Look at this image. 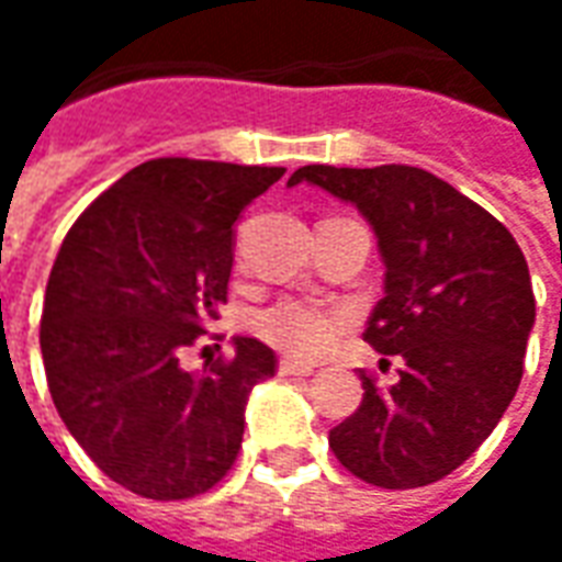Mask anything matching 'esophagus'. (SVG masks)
Returning <instances> with one entry per match:
<instances>
[{
  "instance_id": "esophagus-1",
  "label": "esophagus",
  "mask_w": 562,
  "mask_h": 562,
  "mask_svg": "<svg viewBox=\"0 0 562 562\" xmlns=\"http://www.w3.org/2000/svg\"><path fill=\"white\" fill-rule=\"evenodd\" d=\"M316 371L310 362H294V359H280V374L285 376H310Z\"/></svg>"
}]
</instances>
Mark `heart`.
<instances>
[{"label":"heart","mask_w":562,"mask_h":562,"mask_svg":"<svg viewBox=\"0 0 562 562\" xmlns=\"http://www.w3.org/2000/svg\"><path fill=\"white\" fill-rule=\"evenodd\" d=\"M352 325V310L313 297H280L252 319L255 335L297 359H322Z\"/></svg>","instance_id":"b5f03b06"}]
</instances>
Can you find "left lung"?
Instances as JSON below:
<instances>
[{
	"instance_id": "obj_1",
	"label": "left lung",
	"mask_w": 562,
	"mask_h": 562,
	"mask_svg": "<svg viewBox=\"0 0 562 562\" xmlns=\"http://www.w3.org/2000/svg\"><path fill=\"white\" fill-rule=\"evenodd\" d=\"M301 182L374 227L386 273L364 340L402 359L390 390L362 371V404L328 445L368 484H435L484 445L520 386L536 322L527 258L499 218L419 167L310 164L289 179Z\"/></svg>"
}]
</instances>
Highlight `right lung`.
Listing matches in <instances>:
<instances>
[{
  "label": "right lung",
  "mask_w": 562,
  "mask_h": 562,
  "mask_svg": "<svg viewBox=\"0 0 562 562\" xmlns=\"http://www.w3.org/2000/svg\"><path fill=\"white\" fill-rule=\"evenodd\" d=\"M282 167L158 158L124 172L69 227L42 310L57 414L100 472L145 499H191L234 465L246 402L277 356L234 337V356L191 374L186 352L218 319L234 222Z\"/></svg>",
  "instance_id": "obj_1"
}]
</instances>
